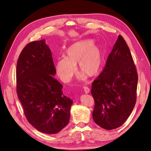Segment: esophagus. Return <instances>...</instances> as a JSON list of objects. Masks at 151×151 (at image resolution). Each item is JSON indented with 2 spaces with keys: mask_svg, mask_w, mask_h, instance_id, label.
Wrapping results in <instances>:
<instances>
[{
  "mask_svg": "<svg viewBox=\"0 0 151 151\" xmlns=\"http://www.w3.org/2000/svg\"><path fill=\"white\" fill-rule=\"evenodd\" d=\"M83 88H84V93H85L86 94H88V93L90 92V89H89V88H88V87H87V86H84V87H83Z\"/></svg>",
  "mask_w": 151,
  "mask_h": 151,
  "instance_id": "34e87169",
  "label": "esophagus"
}]
</instances>
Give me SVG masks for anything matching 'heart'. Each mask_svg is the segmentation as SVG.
I'll return each instance as SVG.
<instances>
[{
    "mask_svg": "<svg viewBox=\"0 0 151 151\" xmlns=\"http://www.w3.org/2000/svg\"><path fill=\"white\" fill-rule=\"evenodd\" d=\"M103 62L102 50L91 39H84L72 44L65 52V57L59 58L55 69L60 79L64 83L70 82L77 72L76 65L89 77L97 76L101 70Z\"/></svg>",
    "mask_w": 151,
    "mask_h": 151,
    "instance_id": "heart-1",
    "label": "heart"
}]
</instances>
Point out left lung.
I'll return each instance as SVG.
<instances>
[{"mask_svg": "<svg viewBox=\"0 0 151 151\" xmlns=\"http://www.w3.org/2000/svg\"><path fill=\"white\" fill-rule=\"evenodd\" d=\"M137 83V73L129 48L119 35L106 65L92 84L94 122L106 130L122 125L135 106Z\"/></svg>", "mask_w": 151, "mask_h": 151, "instance_id": "obj_1", "label": "left lung"}]
</instances>
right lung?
Wrapping results in <instances>:
<instances>
[{"mask_svg": "<svg viewBox=\"0 0 151 151\" xmlns=\"http://www.w3.org/2000/svg\"><path fill=\"white\" fill-rule=\"evenodd\" d=\"M52 52L45 40L28 44L17 63V93L31 125L38 131L54 134L70 120L72 100L63 94Z\"/></svg>", "mask_w": 151, "mask_h": 151, "instance_id": "1", "label": "right lung"}]
</instances>
